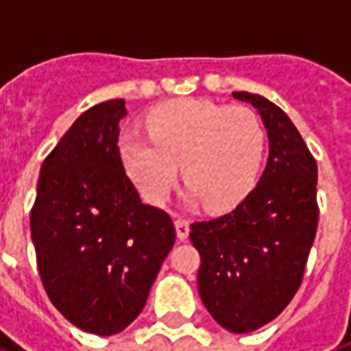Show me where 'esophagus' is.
<instances>
[{
  "label": "esophagus",
  "instance_id": "esophagus-1",
  "mask_svg": "<svg viewBox=\"0 0 351 351\" xmlns=\"http://www.w3.org/2000/svg\"><path fill=\"white\" fill-rule=\"evenodd\" d=\"M176 233L180 241H185L189 237V219L187 217H176Z\"/></svg>",
  "mask_w": 351,
  "mask_h": 351
}]
</instances>
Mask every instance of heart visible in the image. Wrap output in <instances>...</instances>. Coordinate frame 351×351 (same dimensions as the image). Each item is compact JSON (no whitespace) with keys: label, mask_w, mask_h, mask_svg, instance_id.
<instances>
[{"label":"heart","mask_w":351,"mask_h":351,"mask_svg":"<svg viewBox=\"0 0 351 351\" xmlns=\"http://www.w3.org/2000/svg\"><path fill=\"white\" fill-rule=\"evenodd\" d=\"M149 137L124 134L118 154L128 178L147 202L162 204L187 178L185 200L226 212L254 189L265 152V130L245 106L208 99H180L154 108L145 120Z\"/></svg>","instance_id":"1"}]
</instances>
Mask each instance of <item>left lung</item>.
I'll list each match as a JSON object with an SVG mask.
<instances>
[{"label": "left lung", "instance_id": "8db88e82", "mask_svg": "<svg viewBox=\"0 0 351 351\" xmlns=\"http://www.w3.org/2000/svg\"><path fill=\"white\" fill-rule=\"evenodd\" d=\"M262 116L269 156L258 185L226 216L191 226L199 294L231 332H252L289 306L317 233V164L291 118L262 95L235 91Z\"/></svg>", "mask_w": 351, "mask_h": 351}]
</instances>
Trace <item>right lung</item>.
<instances>
[{"label": "right lung", "mask_w": 351, "mask_h": 351, "mask_svg": "<svg viewBox=\"0 0 351 351\" xmlns=\"http://www.w3.org/2000/svg\"><path fill=\"white\" fill-rule=\"evenodd\" d=\"M124 99L91 106L43 160L30 214L43 289L74 327L122 332L173 246L171 217L143 204L118 154Z\"/></svg>", "instance_id": "add662e5"}]
</instances>
